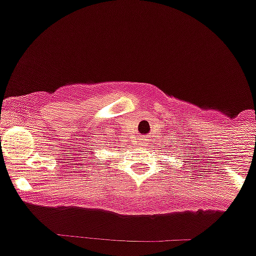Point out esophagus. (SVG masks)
<instances>
[{"mask_svg":"<svg viewBox=\"0 0 256 256\" xmlns=\"http://www.w3.org/2000/svg\"><path fill=\"white\" fill-rule=\"evenodd\" d=\"M140 146H146V138H141V141H140Z\"/></svg>","mask_w":256,"mask_h":256,"instance_id":"obj_1","label":"esophagus"}]
</instances>
